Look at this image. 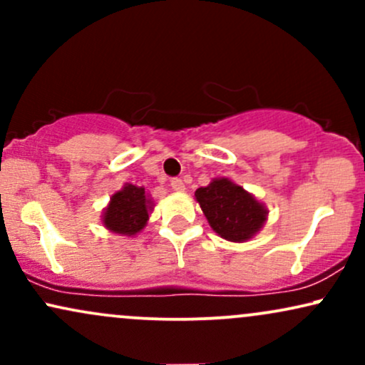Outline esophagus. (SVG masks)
<instances>
[{"instance_id": "obj_1", "label": "esophagus", "mask_w": 365, "mask_h": 365, "mask_svg": "<svg viewBox=\"0 0 365 365\" xmlns=\"http://www.w3.org/2000/svg\"><path fill=\"white\" fill-rule=\"evenodd\" d=\"M171 188H173L175 192H183L185 190V183H183V180L173 178L171 180Z\"/></svg>"}]
</instances>
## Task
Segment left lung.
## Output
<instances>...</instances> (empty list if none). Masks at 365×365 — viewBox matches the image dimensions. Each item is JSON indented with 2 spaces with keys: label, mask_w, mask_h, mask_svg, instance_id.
<instances>
[{
  "label": "left lung",
  "mask_w": 365,
  "mask_h": 365,
  "mask_svg": "<svg viewBox=\"0 0 365 365\" xmlns=\"http://www.w3.org/2000/svg\"><path fill=\"white\" fill-rule=\"evenodd\" d=\"M195 199L207 223L225 240H249L267 220L266 206L230 178H215L197 188Z\"/></svg>",
  "instance_id": "8db88e82"
}]
</instances>
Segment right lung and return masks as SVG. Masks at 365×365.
Wrapping results in <instances>:
<instances>
[{
    "instance_id": "right-lung-1",
    "label": "right lung",
    "mask_w": 365,
    "mask_h": 365,
    "mask_svg": "<svg viewBox=\"0 0 365 365\" xmlns=\"http://www.w3.org/2000/svg\"><path fill=\"white\" fill-rule=\"evenodd\" d=\"M153 200L144 187L125 183L121 190L111 195L110 204L103 212V225L113 233L133 237L148 225Z\"/></svg>"
}]
</instances>
